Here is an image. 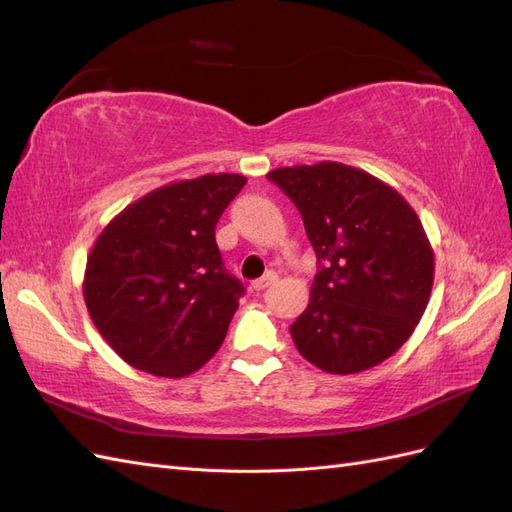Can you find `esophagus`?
Here are the masks:
<instances>
[{"mask_svg": "<svg viewBox=\"0 0 512 512\" xmlns=\"http://www.w3.org/2000/svg\"><path fill=\"white\" fill-rule=\"evenodd\" d=\"M275 280H277V273H275V271H269L267 275H262L260 280H254V282H252V288H254V290H265V288H269L271 284H275Z\"/></svg>", "mask_w": 512, "mask_h": 512, "instance_id": "34e87169", "label": "esophagus"}]
</instances>
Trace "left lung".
Listing matches in <instances>:
<instances>
[{
    "instance_id": "obj_1",
    "label": "left lung",
    "mask_w": 512,
    "mask_h": 512,
    "mask_svg": "<svg viewBox=\"0 0 512 512\" xmlns=\"http://www.w3.org/2000/svg\"><path fill=\"white\" fill-rule=\"evenodd\" d=\"M301 211L322 262L290 335L299 354L335 376L393 356L423 318L433 247L408 200L342 162L284 166L267 175Z\"/></svg>"
}]
</instances>
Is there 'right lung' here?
I'll use <instances>...</instances> for the list:
<instances>
[{"label":"right lung","mask_w":512,"mask_h":512,"mask_svg":"<svg viewBox=\"0 0 512 512\" xmlns=\"http://www.w3.org/2000/svg\"><path fill=\"white\" fill-rule=\"evenodd\" d=\"M245 181L220 173L162 185L98 235L83 297L104 342L128 365L183 378L222 346L243 286L224 269L215 224Z\"/></svg>","instance_id":"1"}]
</instances>
